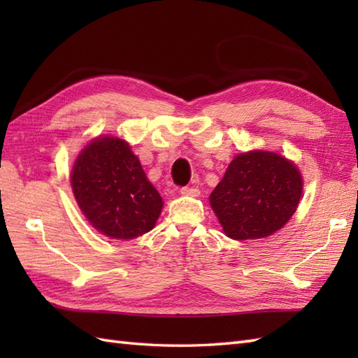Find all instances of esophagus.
<instances>
[{
  "label": "esophagus",
  "instance_id": "esophagus-1",
  "mask_svg": "<svg viewBox=\"0 0 358 358\" xmlns=\"http://www.w3.org/2000/svg\"><path fill=\"white\" fill-rule=\"evenodd\" d=\"M180 194L181 195H187V196H199L200 195V191L196 187H189V186H186V187H181L180 189Z\"/></svg>",
  "mask_w": 358,
  "mask_h": 358
}]
</instances>
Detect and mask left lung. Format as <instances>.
<instances>
[{"label": "left lung", "instance_id": "left-lung-1", "mask_svg": "<svg viewBox=\"0 0 358 358\" xmlns=\"http://www.w3.org/2000/svg\"><path fill=\"white\" fill-rule=\"evenodd\" d=\"M300 171L275 152L249 150L235 157L209 201L227 237L254 240L281 229L299 206Z\"/></svg>", "mask_w": 358, "mask_h": 358}]
</instances>
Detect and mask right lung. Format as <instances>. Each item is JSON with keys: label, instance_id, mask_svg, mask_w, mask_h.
<instances>
[{"label": "right lung", "instance_id": "1", "mask_svg": "<svg viewBox=\"0 0 358 358\" xmlns=\"http://www.w3.org/2000/svg\"><path fill=\"white\" fill-rule=\"evenodd\" d=\"M71 183L87 222L106 237H140L162 214V196L131 146L117 136H98L80 152Z\"/></svg>", "mask_w": 358, "mask_h": 358}]
</instances>
